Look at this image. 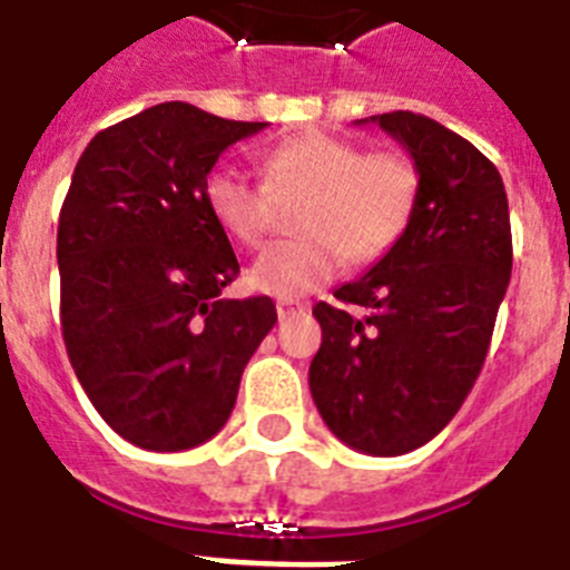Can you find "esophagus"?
Returning a JSON list of instances; mask_svg holds the SVG:
<instances>
[{
    "label": "esophagus",
    "instance_id": "1",
    "mask_svg": "<svg viewBox=\"0 0 570 570\" xmlns=\"http://www.w3.org/2000/svg\"><path fill=\"white\" fill-rule=\"evenodd\" d=\"M301 313H307V304H304V301H277V318H281V322L301 316Z\"/></svg>",
    "mask_w": 570,
    "mask_h": 570
}]
</instances>
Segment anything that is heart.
<instances>
[{"label":"heart","instance_id":"heart-1","mask_svg":"<svg viewBox=\"0 0 570 570\" xmlns=\"http://www.w3.org/2000/svg\"><path fill=\"white\" fill-rule=\"evenodd\" d=\"M266 180L216 166L205 202L230 239L254 248L275 225L277 198L304 196L295 213L301 237L272 243L252 263L248 286L293 301L325 286L342 266L377 261L413 222L419 173L404 155L365 151L336 134H301L263 155Z\"/></svg>","mask_w":570,"mask_h":570}]
</instances>
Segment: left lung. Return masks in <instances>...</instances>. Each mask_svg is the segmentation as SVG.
Masks as SVG:
<instances>
[{"label": "left lung", "instance_id": "obj_1", "mask_svg": "<svg viewBox=\"0 0 570 570\" xmlns=\"http://www.w3.org/2000/svg\"><path fill=\"white\" fill-rule=\"evenodd\" d=\"M365 122L410 151L419 205L404 237L333 293L342 307H313L309 392L340 442L397 456L445 428L483 368L510 286V205L492 160L436 119L392 110Z\"/></svg>", "mask_w": 570, "mask_h": 570}]
</instances>
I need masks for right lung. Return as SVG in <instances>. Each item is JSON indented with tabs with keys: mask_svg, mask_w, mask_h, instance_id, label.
<instances>
[{
	"mask_svg": "<svg viewBox=\"0 0 570 570\" xmlns=\"http://www.w3.org/2000/svg\"><path fill=\"white\" fill-rule=\"evenodd\" d=\"M266 125L164 101L78 157L58 219L60 331L90 404L131 445L216 436L275 327L266 295L222 298L239 263L205 202L222 151Z\"/></svg>",
	"mask_w": 570,
	"mask_h": 570,
	"instance_id": "right-lung-1",
	"label": "right lung"
}]
</instances>
